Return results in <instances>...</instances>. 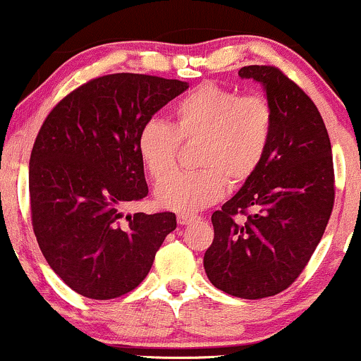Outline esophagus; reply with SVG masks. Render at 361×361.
Masks as SVG:
<instances>
[{
	"label": "esophagus",
	"mask_w": 361,
	"mask_h": 361,
	"mask_svg": "<svg viewBox=\"0 0 361 361\" xmlns=\"http://www.w3.org/2000/svg\"><path fill=\"white\" fill-rule=\"evenodd\" d=\"M200 216H196V214H189V213H179L177 214V221H179L180 225H189L191 221L197 220Z\"/></svg>",
	"instance_id": "34e87169"
}]
</instances>
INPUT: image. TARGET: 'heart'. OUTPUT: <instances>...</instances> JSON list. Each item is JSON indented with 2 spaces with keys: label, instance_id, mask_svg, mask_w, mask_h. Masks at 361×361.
<instances>
[{
  "label": "heart",
  "instance_id": "1",
  "mask_svg": "<svg viewBox=\"0 0 361 361\" xmlns=\"http://www.w3.org/2000/svg\"><path fill=\"white\" fill-rule=\"evenodd\" d=\"M172 123L149 119L140 128L136 149L145 169L161 180L176 163L180 141H200L194 173H176L160 182L157 202L189 213L213 204L226 184L240 188L259 172L273 140L274 109L261 93L240 95L230 87L204 82L177 99Z\"/></svg>",
  "mask_w": 361,
  "mask_h": 361
}]
</instances>
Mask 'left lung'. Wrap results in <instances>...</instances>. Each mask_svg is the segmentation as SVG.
Wrapping results in <instances>:
<instances>
[{"instance_id":"left-lung-1","label":"left lung","mask_w":361,"mask_h":361,"mask_svg":"<svg viewBox=\"0 0 361 361\" xmlns=\"http://www.w3.org/2000/svg\"><path fill=\"white\" fill-rule=\"evenodd\" d=\"M238 76L264 85L273 140L256 176L212 214L204 271L218 290L257 300L288 288L310 261L333 213L334 165L326 124L293 80L257 64Z\"/></svg>"}]
</instances>
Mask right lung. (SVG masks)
Listing matches in <instances>:
<instances>
[{
    "label": "right lung",
    "mask_w": 361,
    "mask_h": 361,
    "mask_svg": "<svg viewBox=\"0 0 361 361\" xmlns=\"http://www.w3.org/2000/svg\"><path fill=\"white\" fill-rule=\"evenodd\" d=\"M185 88L137 73L99 76L40 126L28 167L32 226L47 264L76 293L111 300L135 290L176 230L172 212L123 220L121 208L148 194L137 131Z\"/></svg>",
    "instance_id": "add662e5"
}]
</instances>
